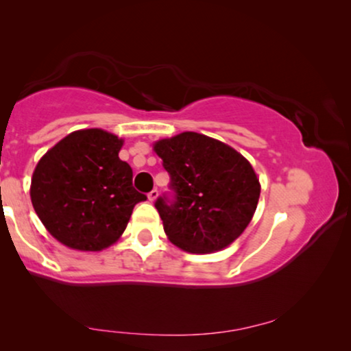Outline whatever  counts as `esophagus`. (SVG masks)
Instances as JSON below:
<instances>
[{"label":"esophagus","mask_w":351,"mask_h":351,"mask_svg":"<svg viewBox=\"0 0 351 351\" xmlns=\"http://www.w3.org/2000/svg\"><path fill=\"white\" fill-rule=\"evenodd\" d=\"M147 197H148V201H150V203H154V201H156V198H158V190L153 189L152 192L147 195Z\"/></svg>","instance_id":"esophagus-1"}]
</instances>
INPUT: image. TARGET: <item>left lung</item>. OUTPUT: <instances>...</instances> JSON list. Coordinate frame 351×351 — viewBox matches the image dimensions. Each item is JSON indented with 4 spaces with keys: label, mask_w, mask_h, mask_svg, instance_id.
<instances>
[{
    "label": "left lung",
    "mask_w": 351,
    "mask_h": 351,
    "mask_svg": "<svg viewBox=\"0 0 351 351\" xmlns=\"http://www.w3.org/2000/svg\"><path fill=\"white\" fill-rule=\"evenodd\" d=\"M153 150L176 199L158 198L167 239L190 254L221 251L245 232L257 209L260 181L251 162L224 142L195 132L159 139Z\"/></svg>",
    "instance_id": "1"
}]
</instances>
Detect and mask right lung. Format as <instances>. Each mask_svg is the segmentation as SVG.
<instances>
[{"label": "right lung", "instance_id": "right-lung-1", "mask_svg": "<svg viewBox=\"0 0 351 351\" xmlns=\"http://www.w3.org/2000/svg\"><path fill=\"white\" fill-rule=\"evenodd\" d=\"M123 139L102 128L64 136L49 148L31 180L34 210L47 232L75 251L99 252L121 239L134 206L133 170L119 159Z\"/></svg>", "mask_w": 351, "mask_h": 351}]
</instances>
